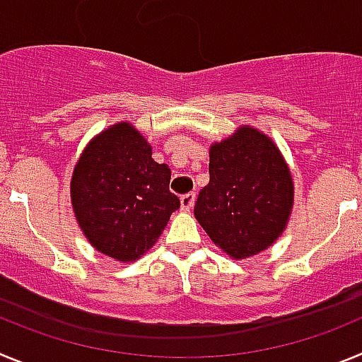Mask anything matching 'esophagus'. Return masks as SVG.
I'll use <instances>...</instances> for the list:
<instances>
[{
  "instance_id": "obj_1",
  "label": "esophagus",
  "mask_w": 362,
  "mask_h": 362,
  "mask_svg": "<svg viewBox=\"0 0 362 362\" xmlns=\"http://www.w3.org/2000/svg\"><path fill=\"white\" fill-rule=\"evenodd\" d=\"M194 203H196V194H194V192H188V194L181 196V209H183L185 212H188V210L194 206Z\"/></svg>"
}]
</instances>
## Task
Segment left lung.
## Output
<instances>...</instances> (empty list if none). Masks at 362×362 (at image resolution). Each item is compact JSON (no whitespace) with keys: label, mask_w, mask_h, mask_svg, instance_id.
Listing matches in <instances>:
<instances>
[{"label":"left lung","mask_w":362,"mask_h":362,"mask_svg":"<svg viewBox=\"0 0 362 362\" xmlns=\"http://www.w3.org/2000/svg\"><path fill=\"white\" fill-rule=\"evenodd\" d=\"M210 183L194 216L233 259L268 248L286 226L293 183L279 148L259 130L243 127L210 148Z\"/></svg>","instance_id":"8db88e82"}]
</instances>
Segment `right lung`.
<instances>
[{
    "label": "right lung",
    "mask_w": 362,
    "mask_h": 362,
    "mask_svg": "<svg viewBox=\"0 0 362 362\" xmlns=\"http://www.w3.org/2000/svg\"><path fill=\"white\" fill-rule=\"evenodd\" d=\"M170 168L129 123L114 124L86 146L74 168L72 206L88 241L108 257L134 261L158 241L181 201Z\"/></svg>",
    "instance_id": "obj_1"
}]
</instances>
